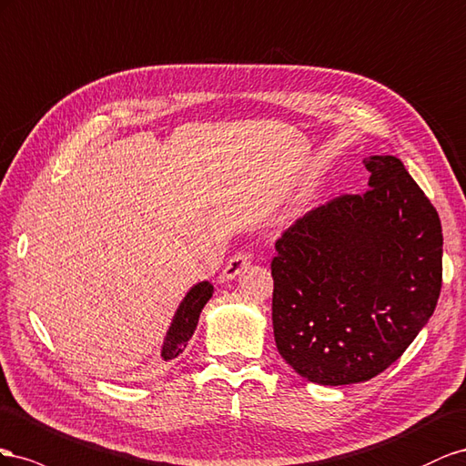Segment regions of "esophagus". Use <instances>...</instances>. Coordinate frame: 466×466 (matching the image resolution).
Returning <instances> with one entry per match:
<instances>
[{
  "label": "esophagus",
  "mask_w": 466,
  "mask_h": 466,
  "mask_svg": "<svg viewBox=\"0 0 466 466\" xmlns=\"http://www.w3.org/2000/svg\"><path fill=\"white\" fill-rule=\"evenodd\" d=\"M248 265H249V256L246 251H238V254H234L228 259V263H226V268L222 269V275H220V281H232V279H236L244 269H248Z\"/></svg>",
  "instance_id": "obj_1"
}]
</instances>
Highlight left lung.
Returning a JSON list of instances; mask_svg holds the SVG:
<instances>
[{
	"label": "left lung",
	"mask_w": 466,
	"mask_h": 466,
	"mask_svg": "<svg viewBox=\"0 0 466 466\" xmlns=\"http://www.w3.org/2000/svg\"><path fill=\"white\" fill-rule=\"evenodd\" d=\"M369 191L341 195L279 238L273 334L295 373L324 387L389 369L441 292L440 215L394 156H369Z\"/></svg>",
	"instance_id": "8db88e82"
}]
</instances>
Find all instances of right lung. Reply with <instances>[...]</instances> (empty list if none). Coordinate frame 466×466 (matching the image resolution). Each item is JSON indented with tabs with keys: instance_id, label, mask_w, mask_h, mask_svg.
<instances>
[{
	"instance_id": "add662e5",
	"label": "right lung",
	"mask_w": 466,
	"mask_h": 466,
	"mask_svg": "<svg viewBox=\"0 0 466 466\" xmlns=\"http://www.w3.org/2000/svg\"><path fill=\"white\" fill-rule=\"evenodd\" d=\"M212 290H215V287H212L208 281H201L193 285L187 295L183 297L174 314V320H171L167 334L164 338V345H162L164 361L176 359L185 350V345H187V341L195 334L198 316H201L205 304L212 297Z\"/></svg>"
}]
</instances>
